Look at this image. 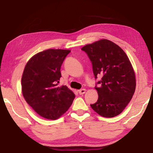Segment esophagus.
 Returning <instances> with one entry per match:
<instances>
[{"label": "esophagus", "instance_id": "obj_1", "mask_svg": "<svg viewBox=\"0 0 153 153\" xmlns=\"http://www.w3.org/2000/svg\"><path fill=\"white\" fill-rule=\"evenodd\" d=\"M86 91V89H81V90H78V92H79V94H85Z\"/></svg>", "mask_w": 153, "mask_h": 153}]
</instances>
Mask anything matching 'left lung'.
Listing matches in <instances>:
<instances>
[{"mask_svg":"<svg viewBox=\"0 0 153 153\" xmlns=\"http://www.w3.org/2000/svg\"><path fill=\"white\" fill-rule=\"evenodd\" d=\"M92 64L95 78L101 77L95 87L98 98L90 107L104 117H115L130 101L136 90L135 72L123 49L111 41L102 39L82 48Z\"/></svg>","mask_w":153,"mask_h":153,"instance_id":"obj_1","label":"left lung"}]
</instances>
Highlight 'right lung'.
<instances>
[{
	"label": "right lung",
	"instance_id": "1",
	"mask_svg": "<svg viewBox=\"0 0 153 153\" xmlns=\"http://www.w3.org/2000/svg\"><path fill=\"white\" fill-rule=\"evenodd\" d=\"M70 50L48 49L33 55L24 70L22 92L25 101L41 117L59 119L70 107L75 94L66 86H58L61 67Z\"/></svg>",
	"mask_w": 153,
	"mask_h": 153
}]
</instances>
